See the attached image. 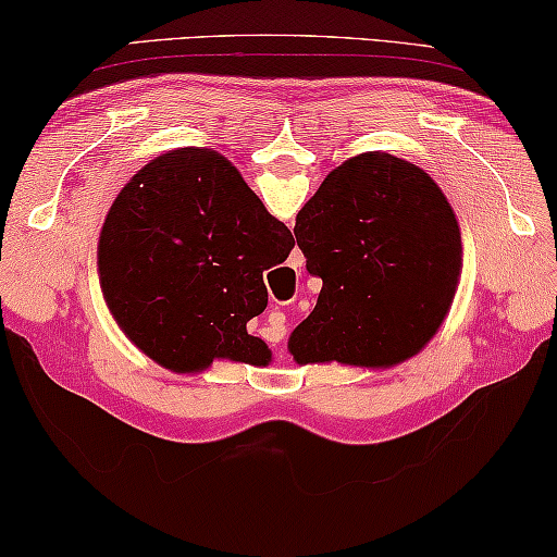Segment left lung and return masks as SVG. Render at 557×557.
<instances>
[{
  "instance_id": "obj_1",
  "label": "left lung",
  "mask_w": 557,
  "mask_h": 557,
  "mask_svg": "<svg viewBox=\"0 0 557 557\" xmlns=\"http://www.w3.org/2000/svg\"><path fill=\"white\" fill-rule=\"evenodd\" d=\"M313 311L288 336L296 364L386 369L440 332L462 273V233L437 183L382 150L326 175L296 215Z\"/></svg>"
}]
</instances>
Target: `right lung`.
I'll use <instances>...</instances> for the list:
<instances>
[{
  "instance_id": "right-lung-1",
  "label": "right lung",
  "mask_w": 557,
  "mask_h": 557,
  "mask_svg": "<svg viewBox=\"0 0 557 557\" xmlns=\"http://www.w3.org/2000/svg\"><path fill=\"white\" fill-rule=\"evenodd\" d=\"M292 248V231L236 165L211 148H178L140 168L112 200L98 276L115 324L160 367H265L271 349L246 324L269 304L263 271Z\"/></svg>"
}]
</instances>
